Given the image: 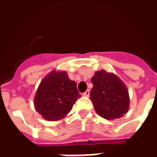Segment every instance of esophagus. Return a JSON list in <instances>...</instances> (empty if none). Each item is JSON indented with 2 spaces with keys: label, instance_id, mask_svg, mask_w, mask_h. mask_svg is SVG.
Listing matches in <instances>:
<instances>
[{
  "label": "esophagus",
  "instance_id": "obj_1",
  "mask_svg": "<svg viewBox=\"0 0 157 157\" xmlns=\"http://www.w3.org/2000/svg\"><path fill=\"white\" fill-rule=\"evenodd\" d=\"M82 95L85 96V97H89V95H90V90H86V91Z\"/></svg>",
  "mask_w": 157,
  "mask_h": 157
}]
</instances>
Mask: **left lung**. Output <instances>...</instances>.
<instances>
[{
    "label": "left lung",
    "instance_id": "8db88e82",
    "mask_svg": "<svg viewBox=\"0 0 157 157\" xmlns=\"http://www.w3.org/2000/svg\"><path fill=\"white\" fill-rule=\"evenodd\" d=\"M93 87L90 92L96 112L102 118L112 120L128 112V89L118 76L105 71H98L91 79Z\"/></svg>",
    "mask_w": 157,
    "mask_h": 157
}]
</instances>
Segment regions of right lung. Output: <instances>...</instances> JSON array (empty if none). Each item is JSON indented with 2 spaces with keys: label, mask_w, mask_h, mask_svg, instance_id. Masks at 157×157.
Listing matches in <instances>:
<instances>
[{
  "label": "right lung",
  "mask_w": 157,
  "mask_h": 157,
  "mask_svg": "<svg viewBox=\"0 0 157 157\" xmlns=\"http://www.w3.org/2000/svg\"><path fill=\"white\" fill-rule=\"evenodd\" d=\"M81 97L76 83L65 71H52L40 82L34 98L35 109L48 121H57L71 112Z\"/></svg>",
  "instance_id": "add662e5"
}]
</instances>
